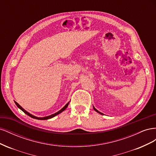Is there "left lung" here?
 I'll list each match as a JSON object with an SVG mask.
<instances>
[{
	"label": "left lung",
	"mask_w": 156,
	"mask_h": 156,
	"mask_svg": "<svg viewBox=\"0 0 156 156\" xmlns=\"http://www.w3.org/2000/svg\"><path fill=\"white\" fill-rule=\"evenodd\" d=\"M94 110H95V111H96V112H98V113H100V114H101V115H103V114H102V113H101V112H99V111H98V110H97V109H96V108H94Z\"/></svg>",
	"instance_id": "left-lung-1"
}]
</instances>
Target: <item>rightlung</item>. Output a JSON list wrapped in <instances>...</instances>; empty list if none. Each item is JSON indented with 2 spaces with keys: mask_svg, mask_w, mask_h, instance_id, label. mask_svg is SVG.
I'll use <instances>...</instances> for the list:
<instances>
[{
  "mask_svg": "<svg viewBox=\"0 0 156 156\" xmlns=\"http://www.w3.org/2000/svg\"><path fill=\"white\" fill-rule=\"evenodd\" d=\"M15 103L16 104V105L17 106V107H19L20 108V109L21 110V111H23V112H24L26 115H27L28 116H30L31 118H33V119H37V120H48V119H51V118H53V117H54V116H56L57 115H58V114H60V112H62V111H64L66 108L67 107H68V104H69V103H68L61 110H60L59 111H58L57 112H56V113H55V114H53V115H50V116H46V117H43V118H38V117H36V116H33V115H32L31 114H30L29 112H28L27 111H26L25 109H23V108L18 104V103L16 102V101H15Z\"/></svg>",
  "mask_w": 156,
  "mask_h": 156,
  "instance_id": "right-lung-1",
  "label": "right lung"
}]
</instances>
